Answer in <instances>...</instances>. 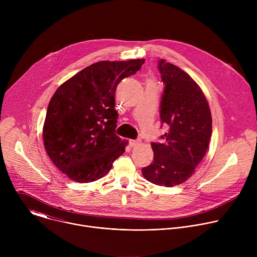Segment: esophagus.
<instances>
[{
  "label": "esophagus",
  "mask_w": 257,
  "mask_h": 257,
  "mask_svg": "<svg viewBox=\"0 0 257 257\" xmlns=\"http://www.w3.org/2000/svg\"><path fill=\"white\" fill-rule=\"evenodd\" d=\"M140 140L139 139H137V140H133V139H131V140H129V145L131 146V148H135V146H137L138 144H140Z\"/></svg>",
  "instance_id": "34e87169"
}]
</instances>
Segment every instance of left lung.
<instances>
[{
	"label": "left lung",
	"mask_w": 257,
	"mask_h": 257,
	"mask_svg": "<svg viewBox=\"0 0 257 257\" xmlns=\"http://www.w3.org/2000/svg\"><path fill=\"white\" fill-rule=\"evenodd\" d=\"M158 68L165 84L160 116L169 131L162 143H152L154 161L142 175L153 184L173 187L188 180L205 156L212 121L203 91L186 72L164 59Z\"/></svg>",
	"instance_id": "left-lung-1"
}]
</instances>
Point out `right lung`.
I'll return each instance as SVG.
<instances>
[{"mask_svg": "<svg viewBox=\"0 0 257 257\" xmlns=\"http://www.w3.org/2000/svg\"><path fill=\"white\" fill-rule=\"evenodd\" d=\"M144 59L101 61L65 81L50 100L43 129L54 165L79 183L96 181L124 154L128 141L116 135L115 92Z\"/></svg>", "mask_w": 257, "mask_h": 257, "instance_id": "obj_1", "label": "right lung"}]
</instances>
